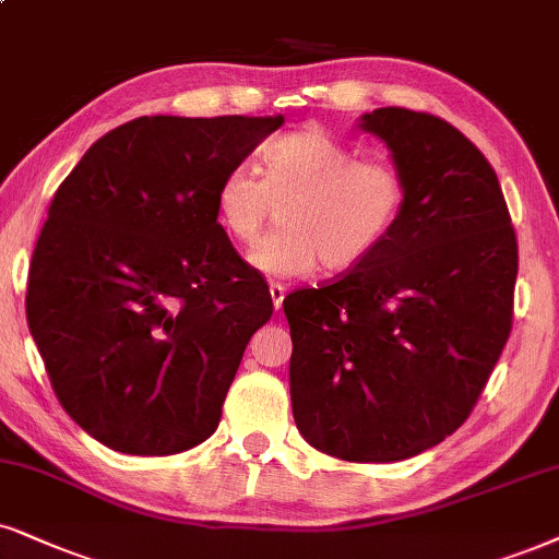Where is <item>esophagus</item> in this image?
<instances>
[{
	"mask_svg": "<svg viewBox=\"0 0 559 559\" xmlns=\"http://www.w3.org/2000/svg\"><path fill=\"white\" fill-rule=\"evenodd\" d=\"M271 299H273V307H275V309L284 307V299H286V286H281V284H271Z\"/></svg>",
	"mask_w": 559,
	"mask_h": 559,
	"instance_id": "obj_1",
	"label": "esophagus"
}]
</instances>
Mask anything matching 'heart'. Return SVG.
<instances>
[{
	"label": "heart",
	"instance_id": "heart-1",
	"mask_svg": "<svg viewBox=\"0 0 559 559\" xmlns=\"http://www.w3.org/2000/svg\"><path fill=\"white\" fill-rule=\"evenodd\" d=\"M407 186L397 165L358 159L330 133L307 129L275 139L263 175L231 167L216 186L218 227L252 245L278 209L281 229L252 247L247 263L267 278H301L317 265L350 271L384 242L405 209Z\"/></svg>",
	"mask_w": 559,
	"mask_h": 559
}]
</instances>
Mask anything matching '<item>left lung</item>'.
Listing matches in <instances>:
<instances>
[{
	"mask_svg": "<svg viewBox=\"0 0 559 559\" xmlns=\"http://www.w3.org/2000/svg\"><path fill=\"white\" fill-rule=\"evenodd\" d=\"M361 129L405 209L335 284L284 299L299 433L345 462H402L469 418L511 335L519 245L496 169L443 118L377 108Z\"/></svg>",
	"mask_w": 559,
	"mask_h": 559,
	"instance_id": "1",
	"label": "left lung"
}]
</instances>
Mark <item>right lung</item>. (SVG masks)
<instances>
[{
	"mask_svg": "<svg viewBox=\"0 0 559 559\" xmlns=\"http://www.w3.org/2000/svg\"><path fill=\"white\" fill-rule=\"evenodd\" d=\"M284 116H141L56 190L27 275V328L82 430L112 451L180 454L222 418L265 278L218 227L214 195Z\"/></svg>",
	"mask_w": 559,
	"mask_h": 559,
	"instance_id": "obj_1",
	"label": "right lung"
}]
</instances>
